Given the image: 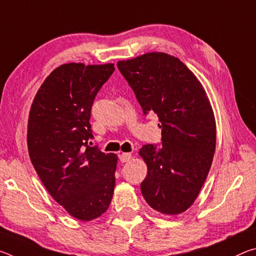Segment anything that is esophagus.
<instances>
[{"label":"esophagus","mask_w":256,"mask_h":256,"mask_svg":"<svg viewBox=\"0 0 256 256\" xmlns=\"http://www.w3.org/2000/svg\"><path fill=\"white\" fill-rule=\"evenodd\" d=\"M131 158H132V154H128V152H123V154H120V160L122 162H130V160H131Z\"/></svg>","instance_id":"1"}]
</instances>
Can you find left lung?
<instances>
[{
    "label": "left lung",
    "instance_id": "1",
    "mask_svg": "<svg viewBox=\"0 0 256 256\" xmlns=\"http://www.w3.org/2000/svg\"><path fill=\"white\" fill-rule=\"evenodd\" d=\"M144 114H157L159 149L138 151L148 167L141 183L146 203L160 214H180L193 204L209 174L216 151V120L201 82L180 58L152 52L118 60Z\"/></svg>",
    "mask_w": 256,
    "mask_h": 256
}]
</instances>
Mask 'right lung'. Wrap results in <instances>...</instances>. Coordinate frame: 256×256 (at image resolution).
Instances as JSON below:
<instances>
[{
  "label": "right lung",
  "instance_id": "obj_1",
  "mask_svg": "<svg viewBox=\"0 0 256 256\" xmlns=\"http://www.w3.org/2000/svg\"><path fill=\"white\" fill-rule=\"evenodd\" d=\"M112 63H68L42 82L29 112V157L52 198L81 222L105 214L115 188L118 156L89 146L92 106Z\"/></svg>",
  "mask_w": 256,
  "mask_h": 256
}]
</instances>
